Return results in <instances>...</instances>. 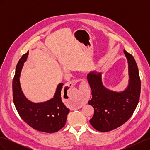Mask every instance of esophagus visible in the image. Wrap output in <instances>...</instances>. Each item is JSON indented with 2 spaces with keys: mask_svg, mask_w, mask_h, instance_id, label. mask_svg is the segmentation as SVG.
<instances>
[{
  "mask_svg": "<svg viewBox=\"0 0 150 150\" xmlns=\"http://www.w3.org/2000/svg\"><path fill=\"white\" fill-rule=\"evenodd\" d=\"M76 83V81H73V83L72 84H75ZM86 86V84L84 81L82 82V89L81 91V94L79 95L78 97L76 98H72L71 101L72 103H73L72 104V108H73V110H76L78 108H79V106L81 104H82L83 102H86V89L85 88V86Z\"/></svg>",
  "mask_w": 150,
  "mask_h": 150,
  "instance_id": "34e87169",
  "label": "esophagus"
}]
</instances>
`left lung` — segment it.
<instances>
[{
  "label": "left lung",
  "instance_id": "obj_1",
  "mask_svg": "<svg viewBox=\"0 0 150 150\" xmlns=\"http://www.w3.org/2000/svg\"><path fill=\"white\" fill-rule=\"evenodd\" d=\"M128 62L129 84L122 92L106 89L101 81V74L91 72L87 78L91 89L92 99L88 104L94 110L89 122L93 128L101 132L116 129L128 121L133 114L140 96L141 81L134 57L124 49Z\"/></svg>",
  "mask_w": 150,
  "mask_h": 150
}]
</instances>
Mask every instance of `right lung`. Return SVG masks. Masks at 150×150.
<instances>
[{
    "label": "right lung",
    "mask_w": 150,
    "mask_h": 150,
    "mask_svg": "<svg viewBox=\"0 0 150 150\" xmlns=\"http://www.w3.org/2000/svg\"><path fill=\"white\" fill-rule=\"evenodd\" d=\"M28 54L29 51L24 54L16 66L12 82L13 103L21 118L33 129L48 133L57 132L64 126L69 112L61 99V89L64 84H59L54 98L46 102L34 103L29 101L22 91L19 79Z\"/></svg>",
    "instance_id": "obj_1"
}]
</instances>
